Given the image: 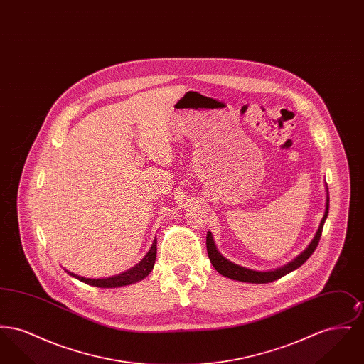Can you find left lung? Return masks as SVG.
Returning <instances> with one entry per match:
<instances>
[{"label":"left lung","mask_w":364,"mask_h":364,"mask_svg":"<svg viewBox=\"0 0 364 364\" xmlns=\"http://www.w3.org/2000/svg\"><path fill=\"white\" fill-rule=\"evenodd\" d=\"M328 213H329V188L326 184V208H325V214L321 220V224L318 226V230L314 236L311 242L307 245V248L300 252L294 260L288 262L287 264L274 269V270H267V272H259V270H252L248 267H244L240 264H236L229 259H226L225 257L218 251L214 239L211 236V232L208 230V237H206V245H208V259L211 262L213 267L224 277L235 279V281H242V282H251V284H267L272 281H276L278 278L287 276L288 273L294 272L297 267H300L306 260L309 259L312 255V252L315 251L321 235H322V229H323V224L328 218Z\"/></svg>","instance_id":"1"}]
</instances>
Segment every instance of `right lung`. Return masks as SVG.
I'll return each instance as SVG.
<instances>
[{
	"mask_svg": "<svg viewBox=\"0 0 364 364\" xmlns=\"http://www.w3.org/2000/svg\"><path fill=\"white\" fill-rule=\"evenodd\" d=\"M156 237L151 244L149 252L144 255V258L139 262L138 264H135L134 267L128 269L127 272H122L117 276H112V277L106 278H86L82 276H77L75 273H72L70 270L64 269L72 277L85 282L87 285H92V287H98V288H120L125 285H131L135 284L140 279L147 277L156 263Z\"/></svg>",
	"mask_w": 364,
	"mask_h": 364,
	"instance_id": "right-lung-1",
	"label": "right lung"
}]
</instances>
